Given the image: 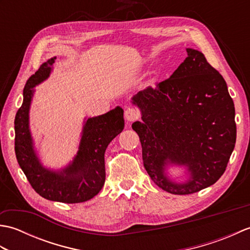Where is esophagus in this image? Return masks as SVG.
<instances>
[{
	"mask_svg": "<svg viewBox=\"0 0 250 250\" xmlns=\"http://www.w3.org/2000/svg\"><path fill=\"white\" fill-rule=\"evenodd\" d=\"M125 118L128 121H135L140 118V111L134 107H128L125 111Z\"/></svg>",
	"mask_w": 250,
	"mask_h": 250,
	"instance_id": "34e87169",
	"label": "esophagus"
}]
</instances>
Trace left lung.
Returning <instances> with one entry per match:
<instances>
[{
  "instance_id": "obj_1",
  "label": "left lung",
  "mask_w": 250,
  "mask_h": 250,
  "mask_svg": "<svg viewBox=\"0 0 250 250\" xmlns=\"http://www.w3.org/2000/svg\"><path fill=\"white\" fill-rule=\"evenodd\" d=\"M187 55L168 79L137 92L132 104L142 121L132 125L140 136L143 162L157 186L173 194L209 187L225 173L236 141L235 108L226 81L201 51ZM184 167V183L167 175Z\"/></svg>"
}]
</instances>
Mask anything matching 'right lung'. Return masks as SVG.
<instances>
[{
  "label": "right lung",
  "mask_w": 250,
  "mask_h": 250,
  "mask_svg": "<svg viewBox=\"0 0 250 250\" xmlns=\"http://www.w3.org/2000/svg\"><path fill=\"white\" fill-rule=\"evenodd\" d=\"M56 57L44 62L26 82L23 102L15 117V152L37 193L62 203H82L97 195L105 183L104 153L109 143L125 128L124 109L117 106L101 116L84 118L78 151L66 167H46L37 155L30 130V108L37 84L50 76Z\"/></svg>",
  "instance_id": "add662e5"
}]
</instances>
